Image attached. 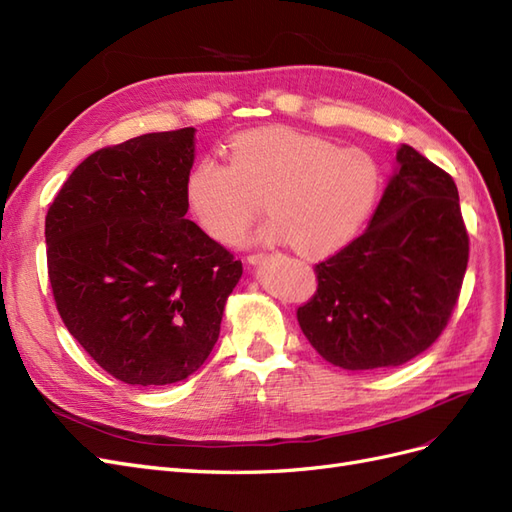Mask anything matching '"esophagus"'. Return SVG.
I'll return each mask as SVG.
<instances>
[{"label":"esophagus","mask_w":512,"mask_h":512,"mask_svg":"<svg viewBox=\"0 0 512 512\" xmlns=\"http://www.w3.org/2000/svg\"><path fill=\"white\" fill-rule=\"evenodd\" d=\"M263 259H266V253H251L249 257H246V261L253 263V266H255V263H261Z\"/></svg>","instance_id":"obj_1"}]
</instances>
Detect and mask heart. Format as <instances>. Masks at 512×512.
<instances>
[{
	"mask_svg": "<svg viewBox=\"0 0 512 512\" xmlns=\"http://www.w3.org/2000/svg\"><path fill=\"white\" fill-rule=\"evenodd\" d=\"M381 189L376 161L361 148L289 127L242 131L229 163L197 159L185 178L195 221L221 244H236L261 214V242H289L306 257L336 253L364 225Z\"/></svg>",
	"mask_w": 512,
	"mask_h": 512,
	"instance_id": "heart-1",
	"label": "heart"
}]
</instances>
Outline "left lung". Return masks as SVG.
Here are the masks:
<instances>
[{
    "label": "left lung",
    "instance_id": "left-lung-1",
    "mask_svg": "<svg viewBox=\"0 0 512 512\" xmlns=\"http://www.w3.org/2000/svg\"><path fill=\"white\" fill-rule=\"evenodd\" d=\"M366 232L315 266L298 308L315 351L342 370L402 366L438 340L459 300L470 238L451 174L415 148L398 151Z\"/></svg>",
    "mask_w": 512,
    "mask_h": 512
}]
</instances>
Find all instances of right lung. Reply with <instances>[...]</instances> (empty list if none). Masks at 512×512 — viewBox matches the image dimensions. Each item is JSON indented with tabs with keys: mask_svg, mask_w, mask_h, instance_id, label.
Instances as JSON below:
<instances>
[{
	"mask_svg": "<svg viewBox=\"0 0 512 512\" xmlns=\"http://www.w3.org/2000/svg\"><path fill=\"white\" fill-rule=\"evenodd\" d=\"M193 138L183 127L100 148L46 212L59 317L127 385H172L200 368L242 276L240 259L185 219Z\"/></svg>",
	"mask_w": 512,
	"mask_h": 512,
	"instance_id": "right-lung-1",
	"label": "right lung"
}]
</instances>
